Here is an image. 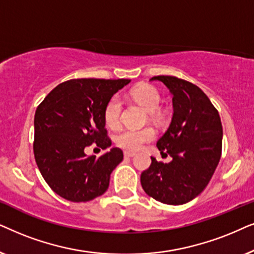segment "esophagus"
I'll list each match as a JSON object with an SVG mask.
<instances>
[{
	"instance_id": "esophagus-1",
	"label": "esophagus",
	"mask_w": 254,
	"mask_h": 254,
	"mask_svg": "<svg viewBox=\"0 0 254 254\" xmlns=\"http://www.w3.org/2000/svg\"><path fill=\"white\" fill-rule=\"evenodd\" d=\"M134 154H136V153H133V152H127V151L124 152V157L125 158H132V157H134Z\"/></svg>"
}]
</instances>
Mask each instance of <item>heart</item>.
I'll return each instance as SVG.
<instances>
[{"label":"heart","mask_w":254,"mask_h":254,"mask_svg":"<svg viewBox=\"0 0 254 254\" xmlns=\"http://www.w3.org/2000/svg\"><path fill=\"white\" fill-rule=\"evenodd\" d=\"M134 102L144 108L148 113H153L160 104L161 96L158 89L150 84H139L134 87L130 93ZM122 101L117 95L111 97L106 104L103 111L104 122L110 129H117L121 124ZM155 137L154 130L150 127L141 129H125L115 138L118 147L127 152H136L143 147L145 143L153 140Z\"/></svg>","instance_id":"heart-1"}]
</instances>
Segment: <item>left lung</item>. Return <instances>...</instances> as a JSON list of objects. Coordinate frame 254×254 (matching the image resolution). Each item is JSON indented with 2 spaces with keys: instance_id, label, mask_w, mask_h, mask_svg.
Returning <instances> with one entry per match:
<instances>
[{
  "instance_id": "1",
  "label": "left lung",
  "mask_w": 254,
  "mask_h": 254,
  "mask_svg": "<svg viewBox=\"0 0 254 254\" xmlns=\"http://www.w3.org/2000/svg\"><path fill=\"white\" fill-rule=\"evenodd\" d=\"M173 96V117L157 141L168 164H152L140 175L141 187L161 203L180 205L194 200L210 181L222 154L223 129L218 111L195 84L171 75L153 76Z\"/></svg>"
}]
</instances>
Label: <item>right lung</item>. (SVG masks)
<instances>
[{
  "mask_svg": "<svg viewBox=\"0 0 254 254\" xmlns=\"http://www.w3.org/2000/svg\"><path fill=\"white\" fill-rule=\"evenodd\" d=\"M131 80L73 79L57 86L37 108L33 152L44 180L70 202H87L104 194L110 175L123 160L113 147L100 158L84 150L93 143L106 150L103 111L114 94Z\"/></svg>",
  "mask_w": 254,
  "mask_h": 254,
  "instance_id": "right-lung-1",
  "label": "right lung"
}]
</instances>
